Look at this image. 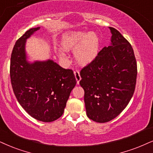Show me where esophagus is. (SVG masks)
Instances as JSON below:
<instances>
[{"mask_svg": "<svg viewBox=\"0 0 153 153\" xmlns=\"http://www.w3.org/2000/svg\"><path fill=\"white\" fill-rule=\"evenodd\" d=\"M74 75H75V79H76V80H77V83L79 84V82H80V80H81V77H80V72H79V71H78V70L75 71H74Z\"/></svg>", "mask_w": 153, "mask_h": 153, "instance_id": "esophagus-1", "label": "esophagus"}]
</instances>
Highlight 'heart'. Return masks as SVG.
<instances>
[{"label":"heart","mask_w":153,"mask_h":153,"mask_svg":"<svg viewBox=\"0 0 153 153\" xmlns=\"http://www.w3.org/2000/svg\"><path fill=\"white\" fill-rule=\"evenodd\" d=\"M61 45L65 50L75 49L74 56L77 62L87 65L97 57L100 51V39L90 32H71L65 34ZM60 58H65L64 52H59Z\"/></svg>","instance_id":"b5f03b06"}]
</instances>
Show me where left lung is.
Segmentation results:
<instances>
[{"instance_id": "8db88e82", "label": "left lung", "mask_w": 153, "mask_h": 153, "mask_svg": "<svg viewBox=\"0 0 153 153\" xmlns=\"http://www.w3.org/2000/svg\"><path fill=\"white\" fill-rule=\"evenodd\" d=\"M111 45L104 46L80 71L87 116L98 123L111 121L126 107L133 95L137 63L131 44L110 27Z\"/></svg>"}]
</instances>
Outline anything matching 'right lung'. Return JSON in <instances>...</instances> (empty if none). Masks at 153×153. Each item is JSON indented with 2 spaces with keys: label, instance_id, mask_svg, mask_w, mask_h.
Wrapping results in <instances>:
<instances>
[{
  "label": "right lung",
  "instance_id": "add662e5",
  "mask_svg": "<svg viewBox=\"0 0 153 153\" xmlns=\"http://www.w3.org/2000/svg\"><path fill=\"white\" fill-rule=\"evenodd\" d=\"M40 27L27 31L17 40L10 59L11 84L17 101L31 117L51 122L62 116L71 91L76 85L73 71L52 60L27 61V39Z\"/></svg>",
  "mask_w": 153,
  "mask_h": 153
}]
</instances>
